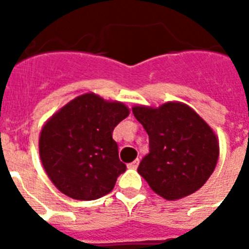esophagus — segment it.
<instances>
[{"label": "esophagus", "instance_id": "34e87169", "mask_svg": "<svg viewBox=\"0 0 249 249\" xmlns=\"http://www.w3.org/2000/svg\"><path fill=\"white\" fill-rule=\"evenodd\" d=\"M138 164H140V160L137 159V160H134L133 163L128 164V168L129 169H137V168H138Z\"/></svg>", "mask_w": 249, "mask_h": 249}]
</instances>
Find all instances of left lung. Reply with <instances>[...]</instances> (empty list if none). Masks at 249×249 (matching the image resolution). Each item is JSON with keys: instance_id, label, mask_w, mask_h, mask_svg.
Instances as JSON below:
<instances>
[{"instance_id": "1", "label": "left lung", "mask_w": 249, "mask_h": 249, "mask_svg": "<svg viewBox=\"0 0 249 249\" xmlns=\"http://www.w3.org/2000/svg\"><path fill=\"white\" fill-rule=\"evenodd\" d=\"M133 115L148 134L150 152L138 173L168 200L195 193L211 177L218 159V141L189 106L168 102L159 108L137 106Z\"/></svg>"}]
</instances>
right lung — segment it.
<instances>
[{
  "label": "right lung",
  "instance_id": "obj_1",
  "mask_svg": "<svg viewBox=\"0 0 249 249\" xmlns=\"http://www.w3.org/2000/svg\"><path fill=\"white\" fill-rule=\"evenodd\" d=\"M128 115L123 103L89 93L75 98L45 124L40 156L56 189L77 200H95L112 191L126 170L112 132Z\"/></svg>",
  "mask_w": 249,
  "mask_h": 249
}]
</instances>
